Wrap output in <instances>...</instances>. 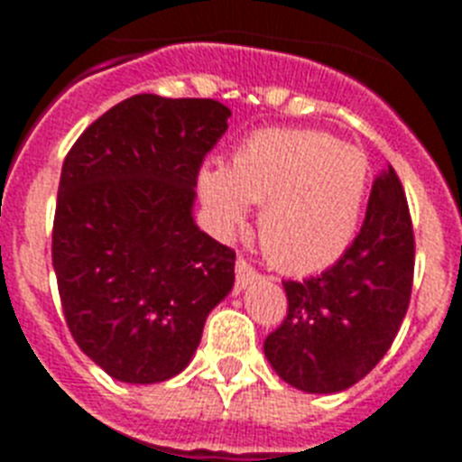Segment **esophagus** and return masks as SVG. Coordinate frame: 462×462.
Instances as JSON below:
<instances>
[{
	"mask_svg": "<svg viewBox=\"0 0 462 462\" xmlns=\"http://www.w3.org/2000/svg\"><path fill=\"white\" fill-rule=\"evenodd\" d=\"M256 278H259L256 268H254L249 261L239 256L237 263H235V290H237V292H242V290L249 288V285H252Z\"/></svg>",
	"mask_w": 462,
	"mask_h": 462,
	"instance_id": "esophagus-1",
	"label": "esophagus"
}]
</instances>
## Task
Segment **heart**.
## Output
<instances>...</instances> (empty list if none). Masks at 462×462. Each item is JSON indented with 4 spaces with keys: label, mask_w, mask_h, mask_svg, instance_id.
Instances as JSON below:
<instances>
[{
    "label": "heart",
    "mask_w": 462,
    "mask_h": 462,
    "mask_svg": "<svg viewBox=\"0 0 462 462\" xmlns=\"http://www.w3.org/2000/svg\"><path fill=\"white\" fill-rule=\"evenodd\" d=\"M366 191L365 153L309 129H263L235 148L227 167L206 162L199 170L213 227L230 235L245 227L249 206H261V249L290 273L321 271L347 252Z\"/></svg>",
    "instance_id": "b5f03b06"
}]
</instances>
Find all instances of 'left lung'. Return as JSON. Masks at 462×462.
<instances>
[{
  "mask_svg": "<svg viewBox=\"0 0 462 462\" xmlns=\"http://www.w3.org/2000/svg\"><path fill=\"white\" fill-rule=\"evenodd\" d=\"M415 235L393 167L376 174L362 230L321 275L282 282L288 316L263 343L285 383L340 393L365 379L398 336L412 292Z\"/></svg>",
  "mask_w": 462,
  "mask_h": 462,
  "instance_id": "obj_1",
  "label": "left lung"
}]
</instances>
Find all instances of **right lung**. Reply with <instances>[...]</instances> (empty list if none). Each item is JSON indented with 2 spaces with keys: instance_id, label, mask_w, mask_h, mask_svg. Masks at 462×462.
I'll use <instances>...</instances> for the list:
<instances>
[{
  "instance_id": "obj_1",
  "label": "right lung",
  "mask_w": 462,
  "mask_h": 462,
  "mask_svg": "<svg viewBox=\"0 0 462 462\" xmlns=\"http://www.w3.org/2000/svg\"><path fill=\"white\" fill-rule=\"evenodd\" d=\"M208 97H126L61 167L52 266L71 336L112 379L184 372L235 285V252L194 220L199 167L227 132Z\"/></svg>"
}]
</instances>
